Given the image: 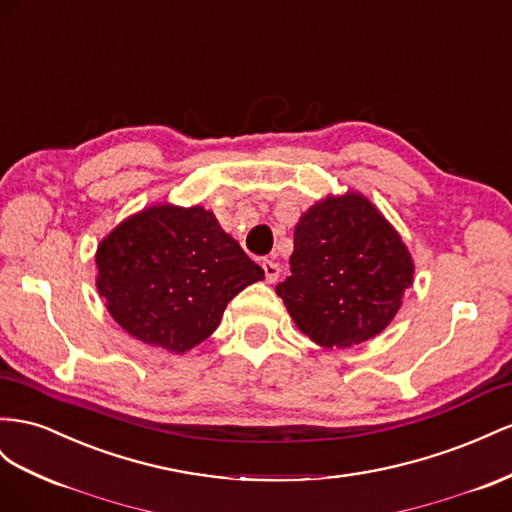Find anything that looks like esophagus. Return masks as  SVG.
I'll list each match as a JSON object with an SVG mask.
<instances>
[{
	"label": "esophagus",
	"mask_w": 512,
	"mask_h": 512,
	"mask_svg": "<svg viewBox=\"0 0 512 512\" xmlns=\"http://www.w3.org/2000/svg\"><path fill=\"white\" fill-rule=\"evenodd\" d=\"M262 269H265V278H267L269 284H273L275 280L280 278V265H278V262L262 260Z\"/></svg>",
	"instance_id": "esophagus-1"
}]
</instances>
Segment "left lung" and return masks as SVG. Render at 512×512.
<instances>
[{
  "label": "left lung",
  "instance_id": "8db88e82",
  "mask_svg": "<svg viewBox=\"0 0 512 512\" xmlns=\"http://www.w3.org/2000/svg\"><path fill=\"white\" fill-rule=\"evenodd\" d=\"M411 282L400 234L362 193L347 191L299 217L290 275L275 293L310 340L347 349L392 323Z\"/></svg>",
  "mask_w": 512,
  "mask_h": 512
}]
</instances>
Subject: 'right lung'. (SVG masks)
Instances as JSON below:
<instances>
[{"label":"right lung","mask_w":512,"mask_h":512,"mask_svg":"<svg viewBox=\"0 0 512 512\" xmlns=\"http://www.w3.org/2000/svg\"><path fill=\"white\" fill-rule=\"evenodd\" d=\"M96 288L114 321L144 344L185 353L217 329L232 297L265 278L202 206L155 204L96 250Z\"/></svg>","instance_id":"obj_1"}]
</instances>
